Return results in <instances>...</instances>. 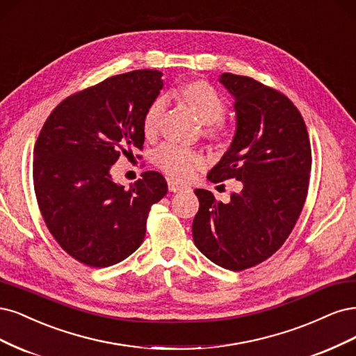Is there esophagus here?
Here are the masks:
<instances>
[{"label": "esophagus", "instance_id": "34e87169", "mask_svg": "<svg viewBox=\"0 0 356 356\" xmlns=\"http://www.w3.org/2000/svg\"><path fill=\"white\" fill-rule=\"evenodd\" d=\"M186 186L181 185V183H177L175 180H168V189L170 192H179V191H183Z\"/></svg>", "mask_w": 356, "mask_h": 356}]
</instances>
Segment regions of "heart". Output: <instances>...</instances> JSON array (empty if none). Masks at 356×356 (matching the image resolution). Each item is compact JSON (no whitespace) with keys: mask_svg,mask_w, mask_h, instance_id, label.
Segmentation results:
<instances>
[{"mask_svg":"<svg viewBox=\"0 0 356 356\" xmlns=\"http://www.w3.org/2000/svg\"><path fill=\"white\" fill-rule=\"evenodd\" d=\"M180 95L200 117V120L204 124H207L205 130L209 134H217L220 131L222 124L219 120H222L226 111V103L219 91L205 81H191L180 87ZM164 106L165 102L163 97L155 99L149 105L143 118L145 134L151 136L156 131ZM155 163L170 176L176 179H186L192 175L195 168L202 165L204 158L198 152L192 151V149L167 143L156 151Z\"/></svg>","mask_w":356,"mask_h":356,"instance_id":"heart-1","label":"heart"}]
</instances>
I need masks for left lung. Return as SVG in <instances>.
<instances>
[{
	"instance_id": "1",
	"label": "left lung",
	"mask_w": 356,
	"mask_h": 356,
	"mask_svg": "<svg viewBox=\"0 0 356 356\" xmlns=\"http://www.w3.org/2000/svg\"><path fill=\"white\" fill-rule=\"evenodd\" d=\"M219 83L235 100L231 146L207 175L241 181L229 202L195 189L200 210L193 243L216 265L244 270L270 257L290 235L307 193L311 143L300 112L289 97L253 78L225 72Z\"/></svg>"
}]
</instances>
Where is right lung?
<instances>
[{"instance_id": "1", "label": "right lung", "mask_w": 356, "mask_h": 356, "mask_svg": "<svg viewBox=\"0 0 356 356\" xmlns=\"http://www.w3.org/2000/svg\"><path fill=\"white\" fill-rule=\"evenodd\" d=\"M163 72L111 76L70 96L42 125L33 147V189L59 245L91 268H108L140 247L151 207L167 181L146 171L129 189L112 179L121 154L145 142L143 118L163 90Z\"/></svg>"}]
</instances>
